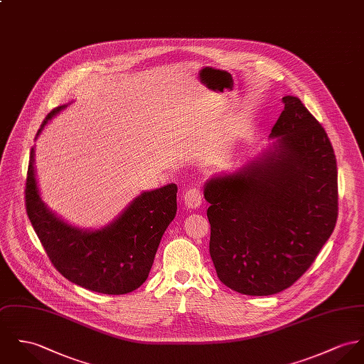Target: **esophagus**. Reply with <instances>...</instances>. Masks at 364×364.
Returning <instances> with one entry per match:
<instances>
[{
	"label": "esophagus",
	"instance_id": "34e87169",
	"mask_svg": "<svg viewBox=\"0 0 364 364\" xmlns=\"http://www.w3.org/2000/svg\"><path fill=\"white\" fill-rule=\"evenodd\" d=\"M183 203H185V207L186 208H198L200 204H201V193L198 189H189L186 191L185 196H183Z\"/></svg>",
	"mask_w": 364,
	"mask_h": 364
}]
</instances>
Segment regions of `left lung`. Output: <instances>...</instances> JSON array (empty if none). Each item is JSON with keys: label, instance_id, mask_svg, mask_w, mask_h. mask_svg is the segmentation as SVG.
<instances>
[{"label": "left lung", "instance_id": "left-lung-1", "mask_svg": "<svg viewBox=\"0 0 364 364\" xmlns=\"http://www.w3.org/2000/svg\"><path fill=\"white\" fill-rule=\"evenodd\" d=\"M257 156L204 183L210 256L223 284L250 296L289 288L313 264L338 217L336 159L295 96Z\"/></svg>", "mask_w": 364, "mask_h": 364}]
</instances>
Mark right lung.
I'll return each instance as SVG.
<instances>
[{"mask_svg": "<svg viewBox=\"0 0 364 364\" xmlns=\"http://www.w3.org/2000/svg\"><path fill=\"white\" fill-rule=\"evenodd\" d=\"M68 104L54 108L44 127ZM175 183L141 192L107 225L85 230L69 224L44 203L36 179L34 147L26 179V211L51 263L70 282L105 295H125L149 277L168 225L176 215Z\"/></svg>", "mask_w": 364, "mask_h": 364, "instance_id": "right-lung-1", "label": "right lung"}]
</instances>
